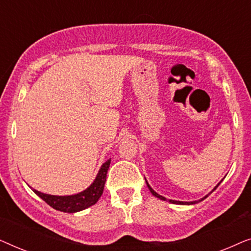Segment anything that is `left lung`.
<instances>
[{"mask_svg": "<svg viewBox=\"0 0 251 251\" xmlns=\"http://www.w3.org/2000/svg\"><path fill=\"white\" fill-rule=\"evenodd\" d=\"M146 184H147V187H149V188H150L151 193H152V194L154 195V197L159 198V199H160V200H163V201H166V200H167V199H166V198H164V197H162V195L157 194V193H156V192H155V191H154V190H153V188L150 186V184H149V183H147V181H146ZM219 184H221V183H219ZM219 184H218V185H219ZM218 185H217V186H218ZM217 186H216V187H217ZM216 187L214 188V190H216ZM214 190H212V191H214ZM208 195H209V194H208ZM208 195H205V197H204V198H202V199H201V200H199V201H192V202H184V201H176V200H169V202H170V203H175V204H194V203H198V202H200V201H202V200H204V199H205V198H207V197H208Z\"/></svg>", "mask_w": 251, "mask_h": 251, "instance_id": "8db88e82", "label": "left lung"}]
</instances>
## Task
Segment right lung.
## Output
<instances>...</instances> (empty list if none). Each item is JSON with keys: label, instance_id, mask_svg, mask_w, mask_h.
Instances as JSON below:
<instances>
[{"label": "right lung", "instance_id": "right-lung-1", "mask_svg": "<svg viewBox=\"0 0 251 251\" xmlns=\"http://www.w3.org/2000/svg\"><path fill=\"white\" fill-rule=\"evenodd\" d=\"M109 164H111V159H108L106 162L102 163V166L100 167V169H99L97 177H96L94 183H92L87 190L82 191L77 194L59 197V195L41 193V192L34 190V188L33 192L36 195H39L43 201H46L50 207H52L58 211L70 212V214H72V212L84 210V209L97 203L99 198L101 197L102 192H104L106 175H107Z\"/></svg>", "mask_w": 251, "mask_h": 251}]
</instances>
